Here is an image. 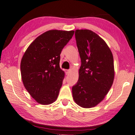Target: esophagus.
Wrapping results in <instances>:
<instances>
[{
	"label": "esophagus",
	"mask_w": 135,
	"mask_h": 135,
	"mask_svg": "<svg viewBox=\"0 0 135 135\" xmlns=\"http://www.w3.org/2000/svg\"><path fill=\"white\" fill-rule=\"evenodd\" d=\"M70 70L69 69H66L65 70V73H66V74H69V72H70Z\"/></svg>",
	"instance_id": "1"
}]
</instances>
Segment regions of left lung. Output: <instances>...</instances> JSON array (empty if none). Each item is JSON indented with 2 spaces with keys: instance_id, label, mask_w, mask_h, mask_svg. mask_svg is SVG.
<instances>
[{
  "instance_id": "obj_1",
  "label": "left lung",
  "mask_w": 135,
  "mask_h": 135,
  "mask_svg": "<svg viewBox=\"0 0 135 135\" xmlns=\"http://www.w3.org/2000/svg\"><path fill=\"white\" fill-rule=\"evenodd\" d=\"M75 36L81 66L72 95L79 106L92 108L104 99L113 85V54L106 42L93 31L76 30Z\"/></svg>"
}]
</instances>
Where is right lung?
<instances>
[{
  "instance_id": "right-lung-1",
  "label": "right lung",
  "mask_w": 135,
  "mask_h": 135,
  "mask_svg": "<svg viewBox=\"0 0 135 135\" xmlns=\"http://www.w3.org/2000/svg\"><path fill=\"white\" fill-rule=\"evenodd\" d=\"M74 31L52 30L34 40L21 63L24 85L33 98L42 105L56 100L64 72L60 69V54L72 38Z\"/></svg>"
}]
</instances>
